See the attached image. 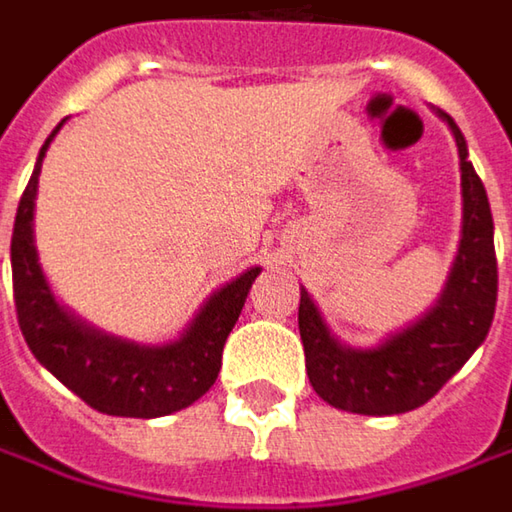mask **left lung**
<instances>
[{"instance_id":"1","label":"left lung","mask_w":512,"mask_h":512,"mask_svg":"<svg viewBox=\"0 0 512 512\" xmlns=\"http://www.w3.org/2000/svg\"><path fill=\"white\" fill-rule=\"evenodd\" d=\"M460 157V244L440 300L408 329L379 347H344L323 323L306 288H300V338L306 373L314 393L349 414L390 417L425 405L484 344L493 326L498 297V265L493 244V212L487 189L469 163L466 139L443 110Z\"/></svg>"}]
</instances>
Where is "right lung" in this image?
Instances as JSON below:
<instances>
[{"label": "right lung", "instance_id": "right-lung-1", "mask_svg": "<svg viewBox=\"0 0 512 512\" xmlns=\"http://www.w3.org/2000/svg\"><path fill=\"white\" fill-rule=\"evenodd\" d=\"M60 125L40 148L34 174L19 198L11 236L14 303L25 344L52 376L101 414L151 420L189 408L218 379L227 335L233 332L247 291L262 268H250L218 288L195 314L189 329L177 341L160 347L122 341L78 320L55 300L34 247L40 168Z\"/></svg>", "mask_w": 512, "mask_h": 512}]
</instances>
